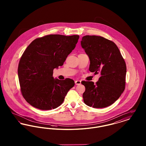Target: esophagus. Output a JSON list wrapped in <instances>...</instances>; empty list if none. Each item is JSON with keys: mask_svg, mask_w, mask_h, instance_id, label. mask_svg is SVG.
<instances>
[{"mask_svg": "<svg viewBox=\"0 0 146 146\" xmlns=\"http://www.w3.org/2000/svg\"><path fill=\"white\" fill-rule=\"evenodd\" d=\"M75 84L76 85H80L81 84V81L80 80H76L75 81Z\"/></svg>", "mask_w": 146, "mask_h": 146, "instance_id": "esophagus-1", "label": "esophagus"}]
</instances>
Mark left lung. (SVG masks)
Wrapping results in <instances>:
<instances>
[{"label":"left lung","mask_w":146,"mask_h":146,"mask_svg":"<svg viewBox=\"0 0 146 146\" xmlns=\"http://www.w3.org/2000/svg\"><path fill=\"white\" fill-rule=\"evenodd\" d=\"M82 47L88 55L89 70L100 73L98 81H82L85 87L84 102L93 108H105L114 104L125 89L126 66L116 44L102 36L85 35Z\"/></svg>","instance_id":"1"}]
</instances>
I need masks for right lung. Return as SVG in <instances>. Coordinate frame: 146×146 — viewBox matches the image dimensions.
Returning <instances> with one entry per match:
<instances>
[{"instance_id": "right-lung-1", "label": "right lung", "mask_w": 146, "mask_h": 146, "mask_svg": "<svg viewBox=\"0 0 146 146\" xmlns=\"http://www.w3.org/2000/svg\"><path fill=\"white\" fill-rule=\"evenodd\" d=\"M79 38L78 35H48L28 45L19 62L18 76L21 93L29 104L50 110L62 104L74 82L70 78L54 79L53 70L62 66Z\"/></svg>"}]
</instances>
